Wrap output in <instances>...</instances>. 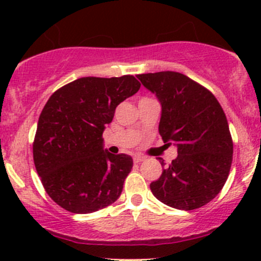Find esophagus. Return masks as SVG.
Listing matches in <instances>:
<instances>
[{"mask_svg": "<svg viewBox=\"0 0 261 261\" xmlns=\"http://www.w3.org/2000/svg\"><path fill=\"white\" fill-rule=\"evenodd\" d=\"M144 160H145V156H143V155H135L134 156V163H136V164L144 162Z\"/></svg>", "mask_w": 261, "mask_h": 261, "instance_id": "obj_1", "label": "esophagus"}]
</instances>
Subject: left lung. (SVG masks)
<instances>
[{"label":"left lung","instance_id":"obj_1","mask_svg":"<svg viewBox=\"0 0 261 261\" xmlns=\"http://www.w3.org/2000/svg\"><path fill=\"white\" fill-rule=\"evenodd\" d=\"M162 103L159 134L178 156L150 184L167 206L184 211L211 202L227 180L233 143L227 118L212 92L178 72L139 74ZM162 165L164 160L159 158Z\"/></svg>","mask_w":261,"mask_h":261}]
</instances>
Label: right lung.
I'll list each match as a JSON object with an SVG mask.
<instances>
[{"label": "right lung", "mask_w": 261, "mask_h": 261, "mask_svg": "<svg viewBox=\"0 0 261 261\" xmlns=\"http://www.w3.org/2000/svg\"><path fill=\"white\" fill-rule=\"evenodd\" d=\"M134 75L83 77L50 96L38 121L34 164L44 189L62 208L92 213L120 197L133 159L103 150L105 126L140 89Z\"/></svg>", "instance_id": "1"}]
</instances>
